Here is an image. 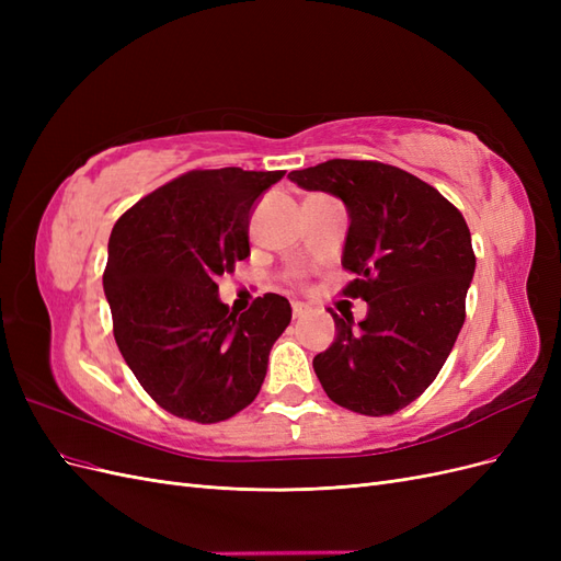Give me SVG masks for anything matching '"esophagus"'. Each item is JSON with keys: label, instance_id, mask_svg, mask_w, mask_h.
Listing matches in <instances>:
<instances>
[{"label": "esophagus", "instance_id": "34e87169", "mask_svg": "<svg viewBox=\"0 0 561 561\" xmlns=\"http://www.w3.org/2000/svg\"><path fill=\"white\" fill-rule=\"evenodd\" d=\"M304 313H307V307H304L301 301H295V304H293V316H295V318H301Z\"/></svg>", "mask_w": 561, "mask_h": 561}]
</instances>
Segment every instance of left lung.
<instances>
[{
	"label": "left lung",
	"mask_w": 561,
	"mask_h": 561,
	"mask_svg": "<svg viewBox=\"0 0 561 561\" xmlns=\"http://www.w3.org/2000/svg\"><path fill=\"white\" fill-rule=\"evenodd\" d=\"M290 178L346 206L344 295L367 316L334 318L336 339L313 358L332 402L365 416L396 414L426 390L466 320L474 274L470 229L435 186L377 161L332 159Z\"/></svg>",
	"instance_id": "obj_1"
}]
</instances>
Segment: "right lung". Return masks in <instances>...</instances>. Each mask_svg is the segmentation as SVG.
<instances>
[{"instance_id":"obj_1","label":"right lung","mask_w":561,"mask_h":561,"mask_svg":"<svg viewBox=\"0 0 561 561\" xmlns=\"http://www.w3.org/2000/svg\"><path fill=\"white\" fill-rule=\"evenodd\" d=\"M285 171H192L122 215L103 276L126 365L165 412L217 423L241 412L290 325V301L254 299L245 313L219 299L217 278L250 257L248 227Z\"/></svg>"}]
</instances>
